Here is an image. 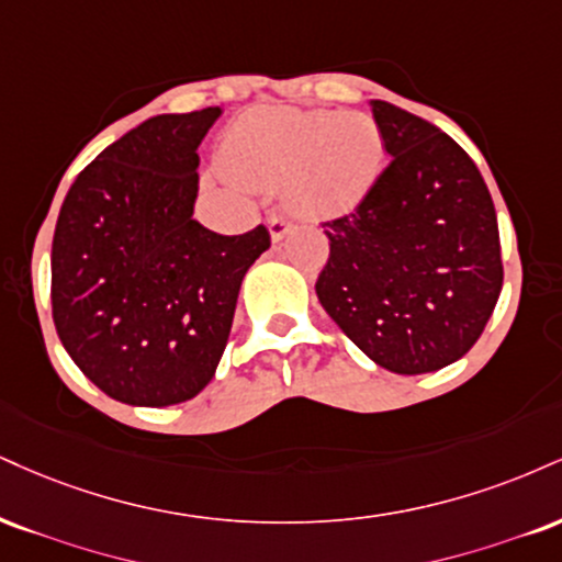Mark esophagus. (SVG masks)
I'll use <instances>...</instances> for the list:
<instances>
[{
    "label": "esophagus",
    "mask_w": 562,
    "mask_h": 562,
    "mask_svg": "<svg viewBox=\"0 0 562 562\" xmlns=\"http://www.w3.org/2000/svg\"><path fill=\"white\" fill-rule=\"evenodd\" d=\"M269 233H272V240H282L290 229L295 227L293 220H288V216H269Z\"/></svg>",
    "instance_id": "1"
}]
</instances>
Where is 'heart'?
<instances>
[{
	"mask_svg": "<svg viewBox=\"0 0 562 562\" xmlns=\"http://www.w3.org/2000/svg\"><path fill=\"white\" fill-rule=\"evenodd\" d=\"M227 159L246 180H288L285 195L299 212L337 214L361 204L380 178L384 140L369 114L277 110L246 120Z\"/></svg>",
	"mask_w": 562,
	"mask_h": 562,
	"instance_id": "heart-1",
	"label": "heart"
}]
</instances>
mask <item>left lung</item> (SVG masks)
Here are the masks:
<instances>
[{"instance_id":"obj_1","label":"left lung","mask_w":562,"mask_h":562,"mask_svg":"<svg viewBox=\"0 0 562 562\" xmlns=\"http://www.w3.org/2000/svg\"><path fill=\"white\" fill-rule=\"evenodd\" d=\"M390 165L350 214L322 222L319 303L371 361L395 374L469 353L503 290L490 188L448 133L369 101Z\"/></svg>"}]
</instances>
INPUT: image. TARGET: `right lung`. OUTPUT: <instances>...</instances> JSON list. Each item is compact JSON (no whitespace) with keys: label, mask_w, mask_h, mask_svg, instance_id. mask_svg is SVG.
<instances>
[{"label":"right lung","mask_w":562,"mask_h":562,"mask_svg":"<svg viewBox=\"0 0 562 562\" xmlns=\"http://www.w3.org/2000/svg\"><path fill=\"white\" fill-rule=\"evenodd\" d=\"M220 106L157 114L106 146L67 191L52 240V316L76 367L131 405H175L212 382L240 282L272 246L259 225L193 220L199 154Z\"/></svg>","instance_id":"1"}]
</instances>
